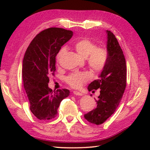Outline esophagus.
<instances>
[{
	"instance_id": "1",
	"label": "esophagus",
	"mask_w": 150,
	"mask_h": 150,
	"mask_svg": "<svg viewBox=\"0 0 150 150\" xmlns=\"http://www.w3.org/2000/svg\"><path fill=\"white\" fill-rule=\"evenodd\" d=\"M73 93H74V95H76V96H83V93H81V92L77 91H74L73 92Z\"/></svg>"
}]
</instances>
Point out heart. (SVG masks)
<instances>
[{"mask_svg":"<svg viewBox=\"0 0 150 150\" xmlns=\"http://www.w3.org/2000/svg\"><path fill=\"white\" fill-rule=\"evenodd\" d=\"M74 48L79 56L87 59L90 68L95 72H100L104 68L108 60V51L102 47H97V44L89 39H81L74 44ZM65 53V48H61L57 56L59 62ZM91 79V74L89 71H79L71 74L65 78L67 84L74 89H79L84 84Z\"/></svg>","mask_w":150,"mask_h":150,"instance_id":"b5f03b06","label":"heart"}]
</instances>
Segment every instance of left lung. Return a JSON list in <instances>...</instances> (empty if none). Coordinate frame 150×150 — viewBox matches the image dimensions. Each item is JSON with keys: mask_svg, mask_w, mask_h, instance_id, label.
Segmentation results:
<instances>
[{"mask_svg": "<svg viewBox=\"0 0 150 150\" xmlns=\"http://www.w3.org/2000/svg\"><path fill=\"white\" fill-rule=\"evenodd\" d=\"M107 33V63L99 76L88 86L89 91L100 89L96 100V106L84 117L88 122L100 125L110 117L122 100L126 87V64L124 53L115 36L110 30Z\"/></svg>", "mask_w": 150, "mask_h": 150, "instance_id": "obj_1", "label": "left lung"}]
</instances>
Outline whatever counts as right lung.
<instances>
[{
	"label": "right lung",
	"instance_id": "1",
	"mask_svg": "<svg viewBox=\"0 0 150 150\" xmlns=\"http://www.w3.org/2000/svg\"><path fill=\"white\" fill-rule=\"evenodd\" d=\"M72 35L71 30L47 28L37 35L26 49L22 63V80L30 110L38 120L54 119L61 102L69 95L66 89L52 91L48 83L50 76H54L56 56Z\"/></svg>",
	"mask_w": 150,
	"mask_h": 150
}]
</instances>
